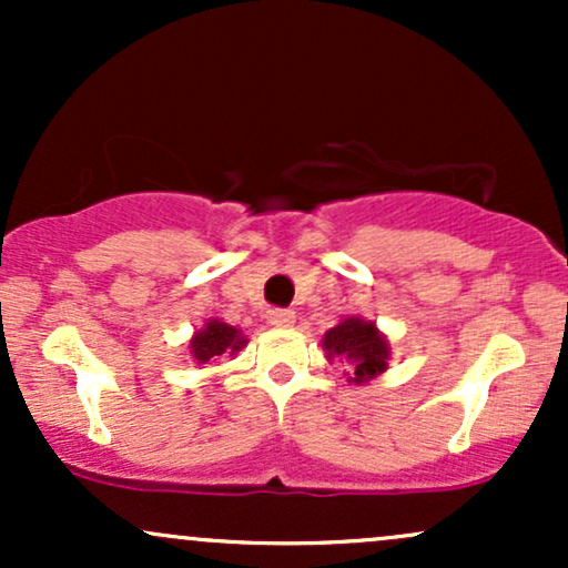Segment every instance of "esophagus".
I'll use <instances>...</instances> for the list:
<instances>
[{
  "label": "esophagus",
  "mask_w": 568,
  "mask_h": 568,
  "mask_svg": "<svg viewBox=\"0 0 568 568\" xmlns=\"http://www.w3.org/2000/svg\"><path fill=\"white\" fill-rule=\"evenodd\" d=\"M293 321H296V315H293L291 310H270V312H266V323H270L272 328H291Z\"/></svg>",
  "instance_id": "1"
}]
</instances>
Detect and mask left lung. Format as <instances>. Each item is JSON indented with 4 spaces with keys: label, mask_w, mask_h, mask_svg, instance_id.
<instances>
[{
    "label": "left lung",
    "mask_w": 568,
    "mask_h": 568,
    "mask_svg": "<svg viewBox=\"0 0 568 568\" xmlns=\"http://www.w3.org/2000/svg\"><path fill=\"white\" fill-rule=\"evenodd\" d=\"M323 349L328 361L349 363V382L368 384L371 379L387 371L389 344L379 328L363 317H347L331 331H325Z\"/></svg>",
    "instance_id": "1"
}]
</instances>
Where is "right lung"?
I'll return each instance as SVG.
<instances>
[{
	"instance_id": "1",
	"label": "right lung",
	"mask_w": 568,
	"mask_h": 568,
	"mask_svg": "<svg viewBox=\"0 0 568 568\" xmlns=\"http://www.w3.org/2000/svg\"><path fill=\"white\" fill-rule=\"evenodd\" d=\"M247 344V338L240 334L237 328L230 323L221 321H207L200 331H194L192 342H189V352L197 363H207L213 357L221 355H237Z\"/></svg>"
}]
</instances>
